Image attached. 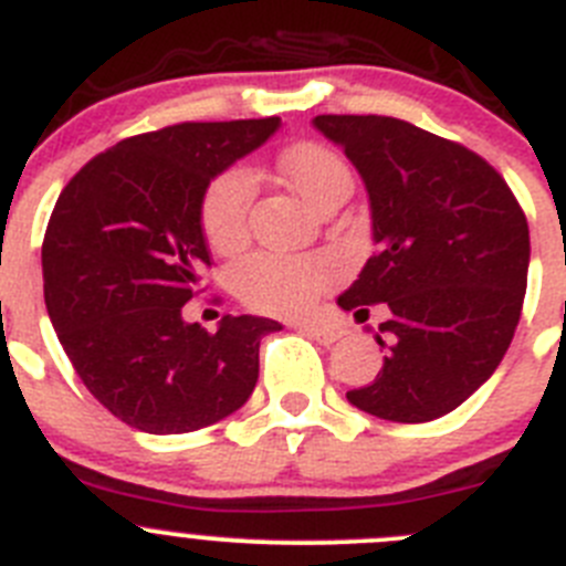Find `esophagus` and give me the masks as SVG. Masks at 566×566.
<instances>
[{"mask_svg": "<svg viewBox=\"0 0 566 566\" xmlns=\"http://www.w3.org/2000/svg\"><path fill=\"white\" fill-rule=\"evenodd\" d=\"M295 327H298V333H304L307 335V338H313V340H318V344H324V346H329V344H335V340L340 338V329H335V327H321V324H313V321H304V324H295Z\"/></svg>", "mask_w": 566, "mask_h": 566, "instance_id": "esophagus-1", "label": "esophagus"}]
</instances>
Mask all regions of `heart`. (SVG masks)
I'll list each match as a JSON object with an SVG mask.
<instances>
[{"mask_svg": "<svg viewBox=\"0 0 566 566\" xmlns=\"http://www.w3.org/2000/svg\"><path fill=\"white\" fill-rule=\"evenodd\" d=\"M282 175L313 208L340 188H353V175L333 149L321 144L290 146L282 155ZM253 175L242 166L222 171L206 188L200 206L202 233L217 253H233L248 237ZM335 279V264L324 256H276L256 253L237 264L233 290L248 307L273 315H298Z\"/></svg>", "mask_w": 566, "mask_h": 566, "instance_id": "heart-1", "label": "heart"}]
</instances>
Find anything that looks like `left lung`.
Masks as SVG:
<instances>
[{"label": "left lung", "instance_id": "8db88e82", "mask_svg": "<svg viewBox=\"0 0 566 566\" xmlns=\"http://www.w3.org/2000/svg\"><path fill=\"white\" fill-rule=\"evenodd\" d=\"M313 126L358 169L378 245L338 307L391 313L375 335L384 369L346 400L395 422L448 415L516 333L531 264L524 211L491 163L409 120L318 115Z\"/></svg>", "mask_w": 566, "mask_h": 566}]
</instances>
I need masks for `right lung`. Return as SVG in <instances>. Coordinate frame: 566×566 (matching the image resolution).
I'll return each mask as SVG.
<instances>
[{"mask_svg": "<svg viewBox=\"0 0 566 566\" xmlns=\"http://www.w3.org/2000/svg\"><path fill=\"white\" fill-rule=\"evenodd\" d=\"M279 118L177 124L101 151L64 186L42 245L44 304L90 395L146 434H186L245 406L259 340L282 324L182 318L211 264L200 206Z\"/></svg>", "mask_w": 566, "mask_h": 566, "instance_id": "right-lung-1", "label": "right lung"}]
</instances>
